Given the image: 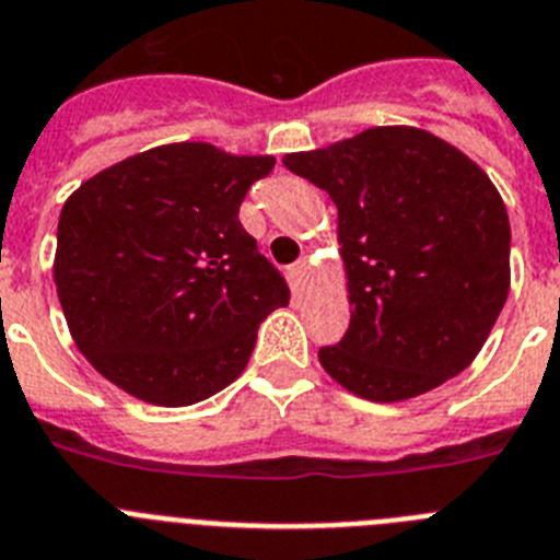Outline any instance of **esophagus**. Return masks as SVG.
Wrapping results in <instances>:
<instances>
[{
    "label": "esophagus",
    "mask_w": 560,
    "mask_h": 560,
    "mask_svg": "<svg viewBox=\"0 0 560 560\" xmlns=\"http://www.w3.org/2000/svg\"><path fill=\"white\" fill-rule=\"evenodd\" d=\"M290 273H292V281H295V290H304L306 281H310V261L299 259L290 268Z\"/></svg>",
    "instance_id": "obj_1"
}]
</instances>
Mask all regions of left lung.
Listing matches in <instances>:
<instances>
[{
	"label": "left lung",
	"instance_id": "left-lung-1",
	"mask_svg": "<svg viewBox=\"0 0 560 560\" xmlns=\"http://www.w3.org/2000/svg\"><path fill=\"white\" fill-rule=\"evenodd\" d=\"M337 206L351 324L317 360L368 401H405L480 354L511 287L497 186L438 136L405 125L284 155Z\"/></svg>",
	"mask_w": 560,
	"mask_h": 560
}]
</instances>
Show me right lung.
<instances>
[{
  "mask_svg": "<svg viewBox=\"0 0 560 560\" xmlns=\"http://www.w3.org/2000/svg\"><path fill=\"white\" fill-rule=\"evenodd\" d=\"M273 155L161 144L63 203L55 284L78 349L136 399L186 407L243 374L256 329L290 301L240 223Z\"/></svg>",
  "mask_w": 560,
  "mask_h": 560,
  "instance_id": "right-lung-1",
  "label": "right lung"
}]
</instances>
